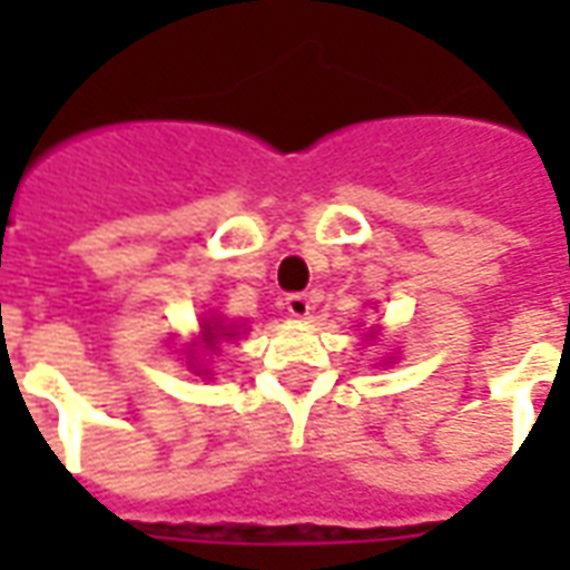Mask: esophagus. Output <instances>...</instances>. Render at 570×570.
<instances>
[{"label":"esophagus","instance_id":"esophagus-1","mask_svg":"<svg viewBox=\"0 0 570 570\" xmlns=\"http://www.w3.org/2000/svg\"><path fill=\"white\" fill-rule=\"evenodd\" d=\"M284 305L293 317H308L311 311H314V305H311V298L305 296V293H289V296L284 298Z\"/></svg>","mask_w":570,"mask_h":570}]
</instances>
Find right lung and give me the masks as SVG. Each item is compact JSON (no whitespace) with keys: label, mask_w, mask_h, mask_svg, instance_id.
I'll list each match as a JSON object with an SVG mask.
<instances>
[{"label":"right lung","mask_w":570,"mask_h":570,"mask_svg":"<svg viewBox=\"0 0 570 570\" xmlns=\"http://www.w3.org/2000/svg\"><path fill=\"white\" fill-rule=\"evenodd\" d=\"M204 333H207V345H216V326H204ZM232 335V333H228Z\"/></svg>","instance_id":"right-lung-1"}]
</instances>
